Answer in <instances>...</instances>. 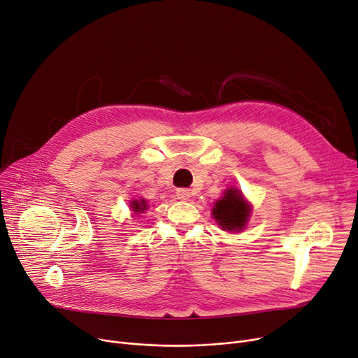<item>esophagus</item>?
Here are the masks:
<instances>
[{
  "label": "esophagus",
  "mask_w": 358,
  "mask_h": 358,
  "mask_svg": "<svg viewBox=\"0 0 358 358\" xmlns=\"http://www.w3.org/2000/svg\"><path fill=\"white\" fill-rule=\"evenodd\" d=\"M176 196H178V199H180V201H186V199L190 196V192L186 190V189H178V190H176Z\"/></svg>",
  "instance_id": "esophagus-1"
}]
</instances>
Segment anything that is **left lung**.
<instances>
[{
	"mask_svg": "<svg viewBox=\"0 0 358 358\" xmlns=\"http://www.w3.org/2000/svg\"><path fill=\"white\" fill-rule=\"evenodd\" d=\"M213 216L224 229L239 231L248 221L250 206L243 201L239 190L228 189L225 196L215 203Z\"/></svg>",
	"mask_w": 358,
	"mask_h": 358,
	"instance_id": "obj_1",
	"label": "left lung"
}]
</instances>
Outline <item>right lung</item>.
I'll return each instance as SVG.
<instances>
[{"mask_svg":"<svg viewBox=\"0 0 358 358\" xmlns=\"http://www.w3.org/2000/svg\"><path fill=\"white\" fill-rule=\"evenodd\" d=\"M131 208H133L134 212H142V210L146 209V203H145L143 201H141V202L133 201V202H131Z\"/></svg>","mask_w":358,"mask_h":358,"instance_id":"1","label":"right lung"}]
</instances>
